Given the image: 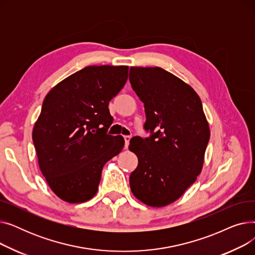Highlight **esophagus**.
I'll return each instance as SVG.
<instances>
[{"label":"esophagus","instance_id":"34e87169","mask_svg":"<svg viewBox=\"0 0 255 255\" xmlns=\"http://www.w3.org/2000/svg\"><path fill=\"white\" fill-rule=\"evenodd\" d=\"M124 139H125V146H126V148H128L129 141H130V139H131V136H129V135H125V136H124Z\"/></svg>","mask_w":255,"mask_h":255}]
</instances>
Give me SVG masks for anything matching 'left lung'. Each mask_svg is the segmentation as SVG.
Masks as SVG:
<instances>
[{
    "label": "left lung",
    "instance_id": "8db88e82",
    "mask_svg": "<svg viewBox=\"0 0 255 255\" xmlns=\"http://www.w3.org/2000/svg\"><path fill=\"white\" fill-rule=\"evenodd\" d=\"M131 87L144 105L149 137L131 138L138 158L130 175L136 198L164 207L180 198L202 171L210 128L202 100L182 79L160 67H131Z\"/></svg>",
    "mask_w": 255,
    "mask_h": 255
}]
</instances>
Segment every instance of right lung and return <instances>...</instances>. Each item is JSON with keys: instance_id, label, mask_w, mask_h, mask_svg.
Here are the masks:
<instances>
[{"instance_id": "right-lung-1", "label": "right lung", "mask_w": 255, "mask_h": 255, "mask_svg": "<svg viewBox=\"0 0 255 255\" xmlns=\"http://www.w3.org/2000/svg\"><path fill=\"white\" fill-rule=\"evenodd\" d=\"M128 66H88L53 87L33 128L40 170L50 189L70 204L96 194L104 164L124 146L107 134L109 103L123 89Z\"/></svg>"}]
</instances>
